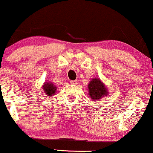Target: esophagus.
Wrapping results in <instances>:
<instances>
[{
  "label": "esophagus",
  "instance_id": "obj_1",
  "mask_svg": "<svg viewBox=\"0 0 153 153\" xmlns=\"http://www.w3.org/2000/svg\"><path fill=\"white\" fill-rule=\"evenodd\" d=\"M71 83L73 84V85H75V84L78 83V80H71Z\"/></svg>",
  "mask_w": 153,
  "mask_h": 153
}]
</instances>
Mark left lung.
I'll use <instances>...</instances> for the list:
<instances>
[{
	"label": "left lung",
	"mask_w": 153,
	"mask_h": 153,
	"mask_svg": "<svg viewBox=\"0 0 153 153\" xmlns=\"http://www.w3.org/2000/svg\"><path fill=\"white\" fill-rule=\"evenodd\" d=\"M89 97L93 101L100 100L108 95L106 85L99 78H93L89 82L88 86Z\"/></svg>",
	"instance_id": "obj_1"
}]
</instances>
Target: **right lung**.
I'll return each mask as SVG.
<instances>
[{
  "label": "right lung",
  "instance_id": "right-lung-1",
  "mask_svg": "<svg viewBox=\"0 0 153 153\" xmlns=\"http://www.w3.org/2000/svg\"><path fill=\"white\" fill-rule=\"evenodd\" d=\"M57 88L55 86V85H54V83H52V82L47 81L45 82V83L42 85V89L45 92V94L47 95V96H53L54 95H55L56 92H57Z\"/></svg>",
  "mask_w": 153,
  "mask_h": 153
}]
</instances>
